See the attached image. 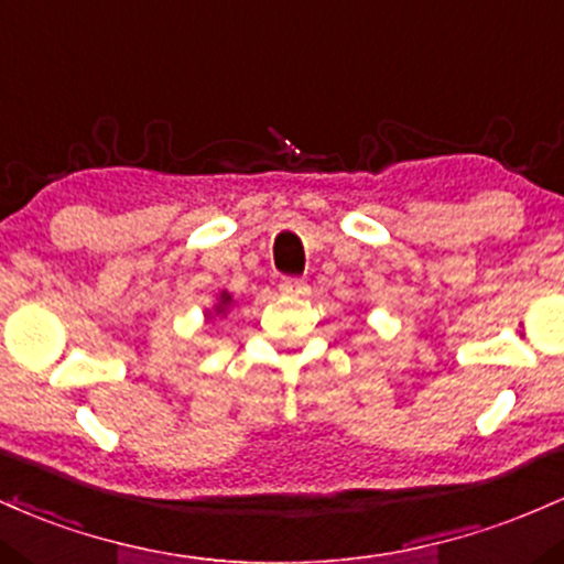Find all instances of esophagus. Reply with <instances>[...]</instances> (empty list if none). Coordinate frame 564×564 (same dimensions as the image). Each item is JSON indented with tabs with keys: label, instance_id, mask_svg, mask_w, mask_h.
I'll return each mask as SVG.
<instances>
[{
	"label": "esophagus",
	"instance_id": "esophagus-1",
	"mask_svg": "<svg viewBox=\"0 0 564 564\" xmlns=\"http://www.w3.org/2000/svg\"><path fill=\"white\" fill-rule=\"evenodd\" d=\"M280 293L282 295H306L308 284L303 280H282L280 282Z\"/></svg>",
	"mask_w": 564,
	"mask_h": 564
}]
</instances>
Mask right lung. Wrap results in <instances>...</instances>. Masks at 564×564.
Returning <instances> with one entry per match:
<instances>
[{"instance_id":"add662e5","label":"right lung","mask_w":564,"mask_h":564,"mask_svg":"<svg viewBox=\"0 0 564 564\" xmlns=\"http://www.w3.org/2000/svg\"><path fill=\"white\" fill-rule=\"evenodd\" d=\"M231 306H234L231 293H229V290H220V295H218V299H215L213 306L205 308V322H213L215 316H226V314L231 312Z\"/></svg>"}]
</instances>
